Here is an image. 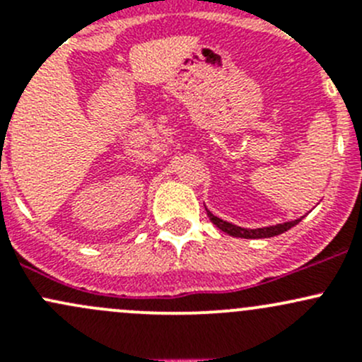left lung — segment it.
<instances>
[{
    "label": "left lung",
    "mask_w": 362,
    "mask_h": 362,
    "mask_svg": "<svg viewBox=\"0 0 362 362\" xmlns=\"http://www.w3.org/2000/svg\"><path fill=\"white\" fill-rule=\"evenodd\" d=\"M206 215L210 217V221L217 226L221 231L228 233V235L236 236V238H272V236L282 235L286 233L287 229H291L293 226L298 224L301 218H296V221L286 222V224H276V226H269V228H257V229H245V228H238L235 224H229V222L222 221V218L215 217L210 210H206Z\"/></svg>",
    "instance_id": "left-lung-1"
}]
</instances>
